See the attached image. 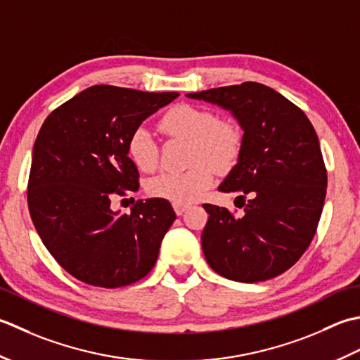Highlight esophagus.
I'll return each mask as SVG.
<instances>
[{
  "label": "esophagus",
  "mask_w": 360,
  "mask_h": 360,
  "mask_svg": "<svg viewBox=\"0 0 360 360\" xmlns=\"http://www.w3.org/2000/svg\"><path fill=\"white\" fill-rule=\"evenodd\" d=\"M186 208H188V205H179V203H174V210H175V214H177V216H181L183 212L186 211Z\"/></svg>",
  "instance_id": "34e87169"
}]
</instances>
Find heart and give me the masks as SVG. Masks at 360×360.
I'll list each match as a JSON object with an SVG mask.
<instances>
[{"mask_svg":"<svg viewBox=\"0 0 360 360\" xmlns=\"http://www.w3.org/2000/svg\"><path fill=\"white\" fill-rule=\"evenodd\" d=\"M160 130L166 135L189 139V161L194 163L183 172H161L152 177L146 191L150 197L188 205L199 199L214 180V168L230 167L242 148V134L236 124L221 121L210 110L179 104L161 116ZM127 153L139 171L152 172L158 165V150L146 129L130 135ZM213 165L211 167L209 163Z\"/></svg>","mask_w":360,"mask_h":360,"instance_id":"1","label":"heart"}]
</instances>
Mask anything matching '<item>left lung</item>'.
Here are the masks:
<instances>
[{
	"label": "left lung",
	"mask_w": 360,
	"mask_h": 360,
	"mask_svg": "<svg viewBox=\"0 0 360 360\" xmlns=\"http://www.w3.org/2000/svg\"><path fill=\"white\" fill-rule=\"evenodd\" d=\"M186 96L229 110L244 130L238 163L219 185L222 193L239 194L244 216L203 205L210 214L202 233L205 259L214 272L239 283L281 275L309 247L325 203L328 175L311 121L258 82Z\"/></svg>",
	"instance_id": "obj_1"
}]
</instances>
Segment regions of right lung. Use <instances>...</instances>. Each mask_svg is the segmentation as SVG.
Returning <instances> with one entry per match:
<instances>
[{
    "label": "right lung",
    "instance_id": "obj_1",
    "mask_svg": "<svg viewBox=\"0 0 360 360\" xmlns=\"http://www.w3.org/2000/svg\"><path fill=\"white\" fill-rule=\"evenodd\" d=\"M177 96L94 85L43 122L32 150L29 212L48 252L79 281L115 289L155 266L175 221L171 203L138 200L129 214L110 203L139 188L127 153L130 135Z\"/></svg>",
    "mask_w": 360,
    "mask_h": 360
}]
</instances>
